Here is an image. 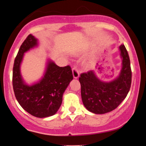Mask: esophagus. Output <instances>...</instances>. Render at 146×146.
<instances>
[{
  "label": "esophagus",
  "mask_w": 146,
  "mask_h": 146,
  "mask_svg": "<svg viewBox=\"0 0 146 146\" xmlns=\"http://www.w3.org/2000/svg\"><path fill=\"white\" fill-rule=\"evenodd\" d=\"M72 71H73V78L77 79L79 78V75H80V73H79V71L77 68L76 66H74L72 69Z\"/></svg>",
  "instance_id": "1"
}]
</instances>
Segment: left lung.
Masks as SVG:
<instances>
[{"instance_id":"1","label":"left lung","mask_w":146,"mask_h":146,"mask_svg":"<svg viewBox=\"0 0 146 146\" xmlns=\"http://www.w3.org/2000/svg\"><path fill=\"white\" fill-rule=\"evenodd\" d=\"M122 67L119 75L109 82L100 80L94 71L83 73L79 78L82 102L88 110L104 114L115 110L126 98L132 81V71L128 51L123 44L119 46Z\"/></svg>"}]
</instances>
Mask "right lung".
Listing matches in <instances>:
<instances>
[{"label":"right lung","instance_id":"add662e5","mask_svg":"<svg viewBox=\"0 0 146 146\" xmlns=\"http://www.w3.org/2000/svg\"><path fill=\"white\" fill-rule=\"evenodd\" d=\"M38 44V40L29 34L21 44L14 60L12 83L15 96L22 108L33 116L44 118L57 113L73 77L71 66L60 67L48 60L42 78L31 86L26 84L21 74V64L25 52Z\"/></svg>","mask_w":146,"mask_h":146}]
</instances>
